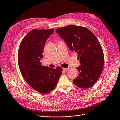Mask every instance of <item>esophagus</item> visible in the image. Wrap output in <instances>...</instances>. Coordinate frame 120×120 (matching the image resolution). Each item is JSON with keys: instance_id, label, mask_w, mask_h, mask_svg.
<instances>
[{"instance_id": "1", "label": "esophagus", "mask_w": 120, "mask_h": 120, "mask_svg": "<svg viewBox=\"0 0 120 120\" xmlns=\"http://www.w3.org/2000/svg\"><path fill=\"white\" fill-rule=\"evenodd\" d=\"M63 69L64 71H67L69 69V68H63Z\"/></svg>"}]
</instances>
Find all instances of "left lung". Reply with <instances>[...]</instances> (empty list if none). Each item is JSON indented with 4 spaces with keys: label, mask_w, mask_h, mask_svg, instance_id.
Here are the masks:
<instances>
[{
    "label": "left lung",
    "mask_w": 120,
    "mask_h": 120,
    "mask_svg": "<svg viewBox=\"0 0 120 120\" xmlns=\"http://www.w3.org/2000/svg\"><path fill=\"white\" fill-rule=\"evenodd\" d=\"M56 32L79 58L81 65L76 68L79 75L73 80V84L82 88L92 87L100 77L104 66V54L99 40L86 27L74 25L58 28Z\"/></svg>",
    "instance_id": "1"
}]
</instances>
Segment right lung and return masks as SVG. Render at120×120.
Here are the masks:
<instances>
[{
    "mask_svg": "<svg viewBox=\"0 0 120 120\" xmlns=\"http://www.w3.org/2000/svg\"><path fill=\"white\" fill-rule=\"evenodd\" d=\"M54 31L31 30L21 41L18 50V64L22 76L31 87L41 94L56 88L63 71L61 67L52 69L42 66L40 62L45 43Z\"/></svg>",
    "mask_w": 120,
    "mask_h": 120,
    "instance_id": "add662e5",
    "label": "right lung"
}]
</instances>
